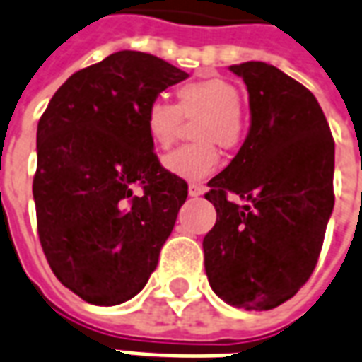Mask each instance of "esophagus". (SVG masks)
Returning a JSON list of instances; mask_svg holds the SVG:
<instances>
[{
	"label": "esophagus",
	"instance_id": "esophagus-1",
	"mask_svg": "<svg viewBox=\"0 0 362 362\" xmlns=\"http://www.w3.org/2000/svg\"><path fill=\"white\" fill-rule=\"evenodd\" d=\"M204 192H206V189H204L202 185H196V183L189 185V194L190 196H202Z\"/></svg>",
	"mask_w": 362,
	"mask_h": 362
}]
</instances>
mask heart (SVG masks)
<instances>
[{
    "mask_svg": "<svg viewBox=\"0 0 362 362\" xmlns=\"http://www.w3.org/2000/svg\"><path fill=\"white\" fill-rule=\"evenodd\" d=\"M177 105L155 100L145 109L143 122L149 141L156 149H168L177 137L181 119H198L194 137L198 143L183 145L164 156V168L185 181H204L219 168V151L236 147L243 137L240 113L242 92L223 77H206L177 88Z\"/></svg>",
    "mask_w": 362,
    "mask_h": 362,
    "instance_id": "obj_1",
    "label": "heart"
}]
</instances>
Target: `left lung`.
<instances>
[{"instance_id": "obj_1", "label": "left lung", "mask_w": 362, "mask_h": 362, "mask_svg": "<svg viewBox=\"0 0 362 362\" xmlns=\"http://www.w3.org/2000/svg\"><path fill=\"white\" fill-rule=\"evenodd\" d=\"M230 71L247 86L251 126L207 183L217 221L204 262L215 295L262 312L293 298L317 264L334 207V139L315 96L281 69L243 62Z\"/></svg>"}]
</instances>
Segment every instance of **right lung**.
<instances>
[{"label":"right lung","mask_w":362,"mask_h":362,"mask_svg":"<svg viewBox=\"0 0 362 362\" xmlns=\"http://www.w3.org/2000/svg\"><path fill=\"white\" fill-rule=\"evenodd\" d=\"M187 77L162 58L119 50L71 75L39 119V242L54 276L85 302L130 300L158 264L189 187L162 168L143 115Z\"/></svg>","instance_id":"1"}]
</instances>
